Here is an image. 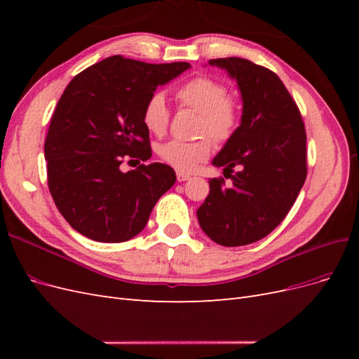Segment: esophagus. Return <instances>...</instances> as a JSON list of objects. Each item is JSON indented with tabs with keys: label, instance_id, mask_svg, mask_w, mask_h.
Returning a JSON list of instances; mask_svg holds the SVG:
<instances>
[{
	"label": "esophagus",
	"instance_id": "1",
	"mask_svg": "<svg viewBox=\"0 0 359 359\" xmlns=\"http://www.w3.org/2000/svg\"><path fill=\"white\" fill-rule=\"evenodd\" d=\"M177 178H178V181L180 182H182V181H187V180H190L191 178V175L190 173H184V172H177Z\"/></svg>",
	"mask_w": 359,
	"mask_h": 359
}]
</instances>
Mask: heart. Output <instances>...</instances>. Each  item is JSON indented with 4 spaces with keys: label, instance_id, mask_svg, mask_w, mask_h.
<instances>
[{
    "label": "heart",
    "instance_id": "obj_1",
    "mask_svg": "<svg viewBox=\"0 0 359 359\" xmlns=\"http://www.w3.org/2000/svg\"><path fill=\"white\" fill-rule=\"evenodd\" d=\"M177 100L181 106L201 114L199 135H210L220 144L227 142L236 133L241 123V103L236 97L227 94L226 86L206 76H199L180 86ZM170 112L165 95L156 93L147 100L142 111V123L147 132L163 136L169 127ZM160 158L180 172H191L199 163L208 160L212 153V140H169L158 147Z\"/></svg>",
    "mask_w": 359,
    "mask_h": 359
}]
</instances>
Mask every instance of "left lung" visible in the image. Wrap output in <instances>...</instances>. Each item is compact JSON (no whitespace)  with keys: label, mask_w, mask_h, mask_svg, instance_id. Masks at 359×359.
Returning <instances> with one entry per match:
<instances>
[{"label":"left lung","mask_w":359,"mask_h":359,"mask_svg":"<svg viewBox=\"0 0 359 359\" xmlns=\"http://www.w3.org/2000/svg\"><path fill=\"white\" fill-rule=\"evenodd\" d=\"M208 64L236 81L243 115L235 136L212 160L232 184L224 187L223 178L210 180L198 220L214 243L247 245L273 232L295 203L307 177L306 128L274 72L236 57Z\"/></svg>","instance_id":"left-lung-1"}]
</instances>
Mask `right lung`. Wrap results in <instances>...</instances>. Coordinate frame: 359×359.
Masks as SVG:
<instances>
[{"label": "right lung", "instance_id": "1", "mask_svg": "<svg viewBox=\"0 0 359 359\" xmlns=\"http://www.w3.org/2000/svg\"><path fill=\"white\" fill-rule=\"evenodd\" d=\"M189 69V62L114 55L70 81L50 119L45 158L53 202L74 231L99 243H123L142 232L157 201L175 184V170L163 163L128 172L119 166L126 158L151 157L144 106L157 86Z\"/></svg>", "mask_w": 359, "mask_h": 359}]
</instances>
